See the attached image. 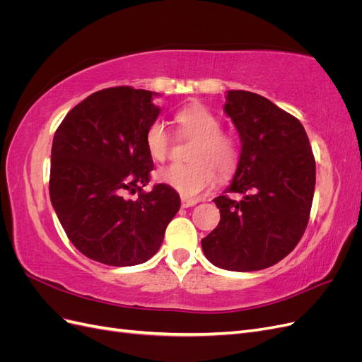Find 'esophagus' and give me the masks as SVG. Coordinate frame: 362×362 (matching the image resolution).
<instances>
[{
	"mask_svg": "<svg viewBox=\"0 0 362 362\" xmlns=\"http://www.w3.org/2000/svg\"><path fill=\"white\" fill-rule=\"evenodd\" d=\"M196 202H198V201H193V199H185V198H182V199H181V206H182V208H189V206H193Z\"/></svg>",
	"mask_w": 362,
	"mask_h": 362,
	"instance_id": "obj_1",
	"label": "esophagus"
}]
</instances>
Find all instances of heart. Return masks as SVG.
Listing matches in <instances>:
<instances>
[{"mask_svg": "<svg viewBox=\"0 0 362 362\" xmlns=\"http://www.w3.org/2000/svg\"><path fill=\"white\" fill-rule=\"evenodd\" d=\"M181 134L193 137L187 164H170L157 172L160 182L169 185L185 199H196L217 180L234 173L240 161L238 139L221 129L222 124L210 108L202 104H189L175 113ZM172 137L163 120L151 122L145 133L148 154L163 161L169 156Z\"/></svg>", "mask_w": 362, "mask_h": 362, "instance_id": "heart-1", "label": "heart"}]
</instances>
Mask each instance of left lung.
Wrapping results in <instances>:
<instances>
[{
    "mask_svg": "<svg viewBox=\"0 0 362 362\" xmlns=\"http://www.w3.org/2000/svg\"><path fill=\"white\" fill-rule=\"evenodd\" d=\"M225 113L234 122L242 152L225 193L214 198L217 228L201 240L214 266L254 272L286 258L308 225L315 187V160L303 125L267 98L228 90Z\"/></svg>",
    "mask_w": 362,
    "mask_h": 362,
    "instance_id": "left-lung-1",
    "label": "left lung"
}]
</instances>
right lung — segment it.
Wrapping results in <instances>:
<instances>
[{"label": "right lung", "instance_id": "1", "mask_svg": "<svg viewBox=\"0 0 362 362\" xmlns=\"http://www.w3.org/2000/svg\"><path fill=\"white\" fill-rule=\"evenodd\" d=\"M154 96L128 86L95 92L54 134L51 204L72 245L107 266L154 257L181 205L166 184L144 190L154 169L145 146L146 128L160 115Z\"/></svg>", "mask_w": 362, "mask_h": 362}]
</instances>
